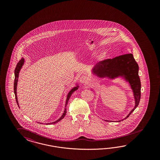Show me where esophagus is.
Returning a JSON list of instances; mask_svg holds the SVG:
<instances>
[{
	"label": "esophagus",
	"mask_w": 160,
	"mask_h": 160,
	"mask_svg": "<svg viewBox=\"0 0 160 160\" xmlns=\"http://www.w3.org/2000/svg\"><path fill=\"white\" fill-rule=\"evenodd\" d=\"M87 82H88V79H87V77L85 76H82L80 78V82H81L82 84H86Z\"/></svg>",
	"instance_id": "esophagus-1"
}]
</instances>
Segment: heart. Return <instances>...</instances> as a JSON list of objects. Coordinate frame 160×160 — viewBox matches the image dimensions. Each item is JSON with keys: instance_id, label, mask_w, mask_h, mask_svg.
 Returning <instances> with one entry per match:
<instances>
[{"instance_id": "heart-1", "label": "heart", "mask_w": 160, "mask_h": 160, "mask_svg": "<svg viewBox=\"0 0 160 160\" xmlns=\"http://www.w3.org/2000/svg\"><path fill=\"white\" fill-rule=\"evenodd\" d=\"M104 55H105V53H104H104H102V56H103Z\"/></svg>"}]
</instances>
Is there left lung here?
Segmentation results:
<instances>
[{"instance_id":"left-lung-1","label":"left lung","mask_w":160,"mask_h":160,"mask_svg":"<svg viewBox=\"0 0 160 160\" xmlns=\"http://www.w3.org/2000/svg\"><path fill=\"white\" fill-rule=\"evenodd\" d=\"M138 65L132 53L122 54L112 59L103 60L96 64L92 69V74L102 79L114 80L117 78H121L128 83L132 90L135 102L134 107L124 118L116 122H120L128 118L140 102L141 82L138 76Z\"/></svg>"}]
</instances>
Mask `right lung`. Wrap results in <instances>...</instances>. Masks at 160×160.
<instances>
[{
  "label": "right lung",
  "instance_id": "right-lung-1",
  "mask_svg": "<svg viewBox=\"0 0 160 160\" xmlns=\"http://www.w3.org/2000/svg\"><path fill=\"white\" fill-rule=\"evenodd\" d=\"M24 63V59L23 58H21V60H20L19 62H18V63L17 64V66L16 67V68L15 70V82H14V92H15V98H16V100L17 102V104L19 106V103H18V97H17V85H18V78H19V74L20 73V71L21 70V68H22V66H23ZM78 84L76 83V86L75 87H73L71 90L68 92V96H67V98H66V104H65V108H64V111L63 112V114L62 116L60 117L59 118H58V120L56 121H53L52 122H49V123H46V124H56L57 123L58 121L62 120L63 119V118L65 116L66 114V107H67V104H68V102L69 100V98L70 97H71L72 94H73V92H74L76 90H77L78 88ZM39 123V122H38ZM43 124V123H42Z\"/></svg>",
  "mask_w": 160,
  "mask_h": 160
}]
</instances>
